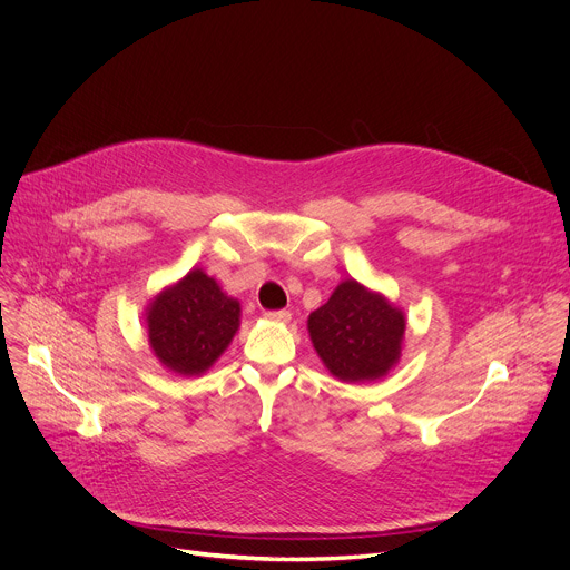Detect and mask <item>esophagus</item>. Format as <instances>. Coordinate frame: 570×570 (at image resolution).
I'll use <instances>...</instances> for the list:
<instances>
[{"label": "esophagus", "instance_id": "34e87169", "mask_svg": "<svg viewBox=\"0 0 570 570\" xmlns=\"http://www.w3.org/2000/svg\"><path fill=\"white\" fill-rule=\"evenodd\" d=\"M264 316L268 321H275V323H288L291 321V312H286V308H279V312H266Z\"/></svg>", "mask_w": 570, "mask_h": 570}]
</instances>
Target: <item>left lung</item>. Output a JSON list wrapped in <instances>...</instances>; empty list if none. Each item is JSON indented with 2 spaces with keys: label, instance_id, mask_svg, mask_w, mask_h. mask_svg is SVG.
I'll return each mask as SVG.
<instances>
[{
  "label": "left lung",
  "instance_id": "obj_1",
  "mask_svg": "<svg viewBox=\"0 0 570 570\" xmlns=\"http://www.w3.org/2000/svg\"><path fill=\"white\" fill-rule=\"evenodd\" d=\"M306 325L325 368L350 384L384 377L397 364L406 330L400 308L356 279L341 282Z\"/></svg>",
  "mask_w": 570,
  "mask_h": 570
}]
</instances>
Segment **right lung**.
<instances>
[{
	"label": "right lung",
	"instance_id": "add662e5",
	"mask_svg": "<svg viewBox=\"0 0 570 570\" xmlns=\"http://www.w3.org/2000/svg\"><path fill=\"white\" fill-rule=\"evenodd\" d=\"M145 316L154 356L188 377L209 371L227 350L240 325V304L195 268L154 297Z\"/></svg>",
	"mask_w": 570,
	"mask_h": 570
}]
</instances>
